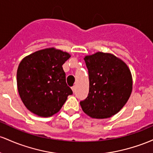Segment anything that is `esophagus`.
Wrapping results in <instances>:
<instances>
[{"label": "esophagus", "instance_id": "obj_1", "mask_svg": "<svg viewBox=\"0 0 153 153\" xmlns=\"http://www.w3.org/2000/svg\"><path fill=\"white\" fill-rule=\"evenodd\" d=\"M71 90L73 91V92H75V91H76V87H75V86H73V87H71Z\"/></svg>", "mask_w": 153, "mask_h": 153}]
</instances>
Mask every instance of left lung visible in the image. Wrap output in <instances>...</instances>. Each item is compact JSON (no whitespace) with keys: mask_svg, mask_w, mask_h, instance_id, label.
I'll list each match as a JSON object with an SVG mask.
<instances>
[{"mask_svg":"<svg viewBox=\"0 0 153 153\" xmlns=\"http://www.w3.org/2000/svg\"><path fill=\"white\" fill-rule=\"evenodd\" d=\"M90 87L82 111L91 118H107L119 112L132 91V76L128 66L111 53L97 52L85 56Z\"/></svg>","mask_w":153,"mask_h":153,"instance_id":"obj_1","label":"left lung"}]
</instances>
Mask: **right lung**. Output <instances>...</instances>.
Returning <instances> with one entry per match:
<instances>
[{"instance_id": "obj_1", "label": "right lung", "mask_w": 153, "mask_h": 153, "mask_svg": "<svg viewBox=\"0 0 153 153\" xmlns=\"http://www.w3.org/2000/svg\"><path fill=\"white\" fill-rule=\"evenodd\" d=\"M70 57L68 53L50 48L22 60L17 69V87L23 103L34 114L52 116L72 95L62 67Z\"/></svg>"}]
</instances>
